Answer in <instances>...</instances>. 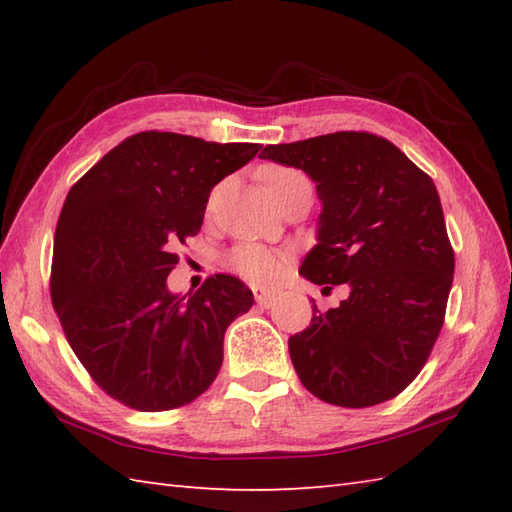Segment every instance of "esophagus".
I'll return each instance as SVG.
<instances>
[{
    "label": "esophagus",
    "instance_id": "1",
    "mask_svg": "<svg viewBox=\"0 0 512 512\" xmlns=\"http://www.w3.org/2000/svg\"><path fill=\"white\" fill-rule=\"evenodd\" d=\"M253 295H255V301L259 303V306L270 308L277 299V290L264 288V286H253Z\"/></svg>",
    "mask_w": 512,
    "mask_h": 512
}]
</instances>
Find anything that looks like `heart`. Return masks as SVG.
Wrapping results in <instances>:
<instances>
[{
	"label": "heart",
	"instance_id": "1",
	"mask_svg": "<svg viewBox=\"0 0 512 512\" xmlns=\"http://www.w3.org/2000/svg\"><path fill=\"white\" fill-rule=\"evenodd\" d=\"M297 180H303V173L288 167H273L268 169L264 176L266 189L270 195ZM281 264H284V255L259 244H239L226 255V266L231 268L233 273L242 275L244 279L255 281V284H264V281L275 279Z\"/></svg>",
	"mask_w": 512,
	"mask_h": 512
}]
</instances>
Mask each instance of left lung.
Instances as JSON below:
<instances>
[{
	"instance_id": "1",
	"label": "left lung",
	"mask_w": 512,
	"mask_h": 512,
	"mask_svg": "<svg viewBox=\"0 0 512 512\" xmlns=\"http://www.w3.org/2000/svg\"><path fill=\"white\" fill-rule=\"evenodd\" d=\"M264 160L317 182V246L299 273L323 290L345 284L288 350L310 394L361 409L391 400L427 363L453 284V248L436 184L389 140L336 132L268 145ZM314 303V301H312Z\"/></svg>"
}]
</instances>
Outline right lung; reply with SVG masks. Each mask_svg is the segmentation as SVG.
Wrapping results in <instances>:
<instances>
[{
    "instance_id": "add662e5",
    "label": "right lung",
    "mask_w": 512,
    "mask_h": 512,
    "mask_svg": "<svg viewBox=\"0 0 512 512\" xmlns=\"http://www.w3.org/2000/svg\"><path fill=\"white\" fill-rule=\"evenodd\" d=\"M259 149L140 132L107 151L65 198L52 306L76 358L123 405L182 407L220 372L224 332L253 306V292L237 277L215 275L180 297L167 275L176 248L200 233L211 189Z\"/></svg>"
}]
</instances>
